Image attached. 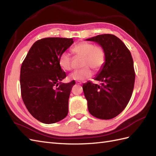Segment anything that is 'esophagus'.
Masks as SVG:
<instances>
[{
  "instance_id": "1",
  "label": "esophagus",
  "mask_w": 156,
  "mask_h": 156,
  "mask_svg": "<svg viewBox=\"0 0 156 156\" xmlns=\"http://www.w3.org/2000/svg\"><path fill=\"white\" fill-rule=\"evenodd\" d=\"M76 84H81L82 83H80V82H79V81H77V82H76Z\"/></svg>"
}]
</instances>
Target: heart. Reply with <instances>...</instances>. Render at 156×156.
Here are the masks:
<instances>
[{"instance_id": "b5f03b06", "label": "heart", "mask_w": 156, "mask_h": 156, "mask_svg": "<svg viewBox=\"0 0 156 156\" xmlns=\"http://www.w3.org/2000/svg\"><path fill=\"white\" fill-rule=\"evenodd\" d=\"M72 53L83 58L81 69L76 70L69 76L70 80L82 81L90 77L92 75V69L95 72L100 70L106 61V53L101 46H95L86 41L80 42L75 45L72 49ZM59 65L64 70L72 69V58L70 54L64 52L59 58ZM86 67H85V66Z\"/></svg>"}]
</instances>
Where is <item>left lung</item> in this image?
<instances>
[{
    "mask_svg": "<svg viewBox=\"0 0 156 156\" xmlns=\"http://www.w3.org/2000/svg\"><path fill=\"white\" fill-rule=\"evenodd\" d=\"M86 40L96 42L106 53L105 63L94 77L101 85L83 84L88 111L98 119H111L123 111L130 100L135 78L133 60L126 45L115 35L101 34Z\"/></svg>",
    "mask_w": 156,
    "mask_h": 156,
    "instance_id": "8db88e82",
    "label": "left lung"
}]
</instances>
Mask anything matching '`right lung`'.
<instances>
[{
	"mask_svg": "<svg viewBox=\"0 0 156 156\" xmlns=\"http://www.w3.org/2000/svg\"><path fill=\"white\" fill-rule=\"evenodd\" d=\"M73 43V38L45 37L32 45L23 61L20 73L23 101L31 115L50 124L64 119L73 82L62 83L66 75L59 58Z\"/></svg>",
	"mask_w": 156,
	"mask_h": 156,
	"instance_id": "obj_1",
	"label": "right lung"
}]
</instances>
